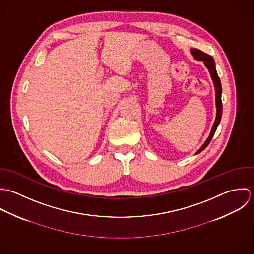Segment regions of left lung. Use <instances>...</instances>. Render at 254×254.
Returning <instances> with one entry per match:
<instances>
[{"label": "left lung", "mask_w": 254, "mask_h": 254, "mask_svg": "<svg viewBox=\"0 0 254 254\" xmlns=\"http://www.w3.org/2000/svg\"><path fill=\"white\" fill-rule=\"evenodd\" d=\"M191 54L193 56V58L197 61H203L205 66L208 68L209 72H210V75H211V78L213 80V84H214V87H215V101H216V109H217V113H216V119H215V122L213 124V127H212V129H211V132L208 136V138L206 139V141L203 143L202 146L199 148V150L195 154H198V153L203 151L207 146L208 144L210 143L212 137L214 136L215 134V131L218 127V125L220 124V121H221V118H222V99H221V95H222V85H221V81H220V78L218 76V73H217V70H216V66H215V61L214 59L210 56V55H207L206 53L200 51L198 49H191Z\"/></svg>", "instance_id": "left-lung-1"}]
</instances>
